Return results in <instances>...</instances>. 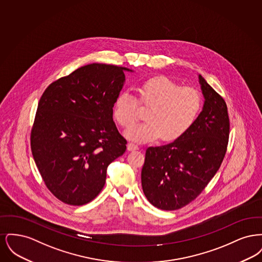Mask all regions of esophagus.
I'll use <instances>...</instances> for the list:
<instances>
[{
    "mask_svg": "<svg viewBox=\"0 0 262 262\" xmlns=\"http://www.w3.org/2000/svg\"><path fill=\"white\" fill-rule=\"evenodd\" d=\"M137 149H138V146H137V144H135L133 142H128L127 143V150L128 151H134V150Z\"/></svg>",
    "mask_w": 262,
    "mask_h": 262,
    "instance_id": "obj_1",
    "label": "esophagus"
}]
</instances>
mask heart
<instances>
[{
    "label": "heart",
    "instance_id": "heart-1",
    "mask_svg": "<svg viewBox=\"0 0 262 262\" xmlns=\"http://www.w3.org/2000/svg\"><path fill=\"white\" fill-rule=\"evenodd\" d=\"M139 101L149 107L147 121L132 125L125 137L138 142H149L159 137L173 141L185 136L200 115L202 99L193 88H181L166 76L146 80L138 89ZM113 115L119 125L127 127L137 120L138 101L128 91L118 94L113 105Z\"/></svg>",
    "mask_w": 262,
    "mask_h": 262
}]
</instances>
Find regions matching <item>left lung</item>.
Here are the masks:
<instances>
[{"mask_svg": "<svg viewBox=\"0 0 262 262\" xmlns=\"http://www.w3.org/2000/svg\"><path fill=\"white\" fill-rule=\"evenodd\" d=\"M202 111L185 136L148 147L141 186L152 205L176 210L194 200L220 168L228 145L230 121L224 99L199 75Z\"/></svg>", "mask_w": 262, "mask_h": 262, "instance_id": "8db88e82", "label": "left lung"}]
</instances>
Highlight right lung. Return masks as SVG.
<instances>
[{"instance_id": "right-lung-1", "label": "right lung", "mask_w": 262, "mask_h": 262, "mask_svg": "<svg viewBox=\"0 0 262 262\" xmlns=\"http://www.w3.org/2000/svg\"><path fill=\"white\" fill-rule=\"evenodd\" d=\"M125 72L93 62L51 83L38 104L31 151L45 185L59 200L83 205L106 182L107 168L122 156L126 140L113 121V105Z\"/></svg>"}]
</instances>
